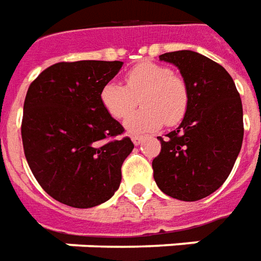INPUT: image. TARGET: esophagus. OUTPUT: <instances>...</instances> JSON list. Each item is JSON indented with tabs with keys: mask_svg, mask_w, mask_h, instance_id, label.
<instances>
[{
	"mask_svg": "<svg viewBox=\"0 0 261 261\" xmlns=\"http://www.w3.org/2000/svg\"><path fill=\"white\" fill-rule=\"evenodd\" d=\"M132 142H134L136 146L140 145V143L143 142V136H138V135H134V136H132Z\"/></svg>",
	"mask_w": 261,
	"mask_h": 261,
	"instance_id": "1",
	"label": "esophagus"
}]
</instances>
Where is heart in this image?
Returning <instances> with one entry per match:
<instances>
[{"instance_id":"1","label":"heart","mask_w":261,"mask_h":261,"mask_svg":"<svg viewBox=\"0 0 261 261\" xmlns=\"http://www.w3.org/2000/svg\"><path fill=\"white\" fill-rule=\"evenodd\" d=\"M125 84L108 81L101 88L99 99L115 119L126 118L138 102L142 104L143 108L125 122L130 134L157 130L164 123L175 126L184 119L190 105L188 87L167 66L151 62L136 64L125 74Z\"/></svg>"}]
</instances>
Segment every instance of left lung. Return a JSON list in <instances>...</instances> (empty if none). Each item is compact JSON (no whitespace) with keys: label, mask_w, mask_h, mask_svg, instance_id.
I'll use <instances>...</instances> for the list:
<instances>
[{"label":"left lung","mask_w":261,"mask_h":261,"mask_svg":"<svg viewBox=\"0 0 261 261\" xmlns=\"http://www.w3.org/2000/svg\"><path fill=\"white\" fill-rule=\"evenodd\" d=\"M188 87L190 105L175 130L159 136L162 150L153 160L157 187L169 197L198 201L228 178L243 142L242 99L228 71L193 50L170 51Z\"/></svg>","instance_id":"left-lung-1"}]
</instances>
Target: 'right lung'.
Segmentation results:
<instances>
[{
	"label": "right lung",
	"mask_w": 261,
	"mask_h": 261,
	"mask_svg": "<svg viewBox=\"0 0 261 261\" xmlns=\"http://www.w3.org/2000/svg\"><path fill=\"white\" fill-rule=\"evenodd\" d=\"M122 62L56 63L32 81L23 102L22 143L46 193L73 208H92L115 194L134 150L123 126L99 99Z\"/></svg>",
	"instance_id": "right-lung-1"
}]
</instances>
